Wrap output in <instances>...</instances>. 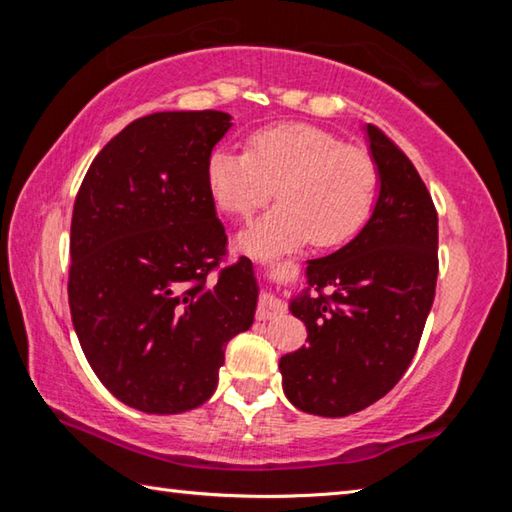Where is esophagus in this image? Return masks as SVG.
<instances>
[{
	"label": "esophagus",
	"mask_w": 512,
	"mask_h": 512,
	"mask_svg": "<svg viewBox=\"0 0 512 512\" xmlns=\"http://www.w3.org/2000/svg\"><path fill=\"white\" fill-rule=\"evenodd\" d=\"M284 314V307L280 305V300H275L271 293H264L257 302V320H273L277 316Z\"/></svg>",
	"instance_id": "obj_1"
}]
</instances>
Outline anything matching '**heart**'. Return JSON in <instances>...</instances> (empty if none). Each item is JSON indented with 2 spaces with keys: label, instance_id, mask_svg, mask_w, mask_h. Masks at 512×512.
Masks as SVG:
<instances>
[{
  "label": "heart",
  "instance_id": "heart-1",
  "mask_svg": "<svg viewBox=\"0 0 512 512\" xmlns=\"http://www.w3.org/2000/svg\"><path fill=\"white\" fill-rule=\"evenodd\" d=\"M248 149H216L207 187L216 207L235 219H248L280 187L282 203L241 237L250 253H282L309 239L318 248L339 246L366 225L379 185L366 149L311 124L262 128Z\"/></svg>",
  "mask_w": 512,
  "mask_h": 512
}]
</instances>
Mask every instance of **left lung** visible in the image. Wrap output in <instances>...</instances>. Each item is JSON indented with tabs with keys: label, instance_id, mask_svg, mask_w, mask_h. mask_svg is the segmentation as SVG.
Wrapping results in <instances>:
<instances>
[{
	"label": "left lung",
	"instance_id": "left-lung-1",
	"mask_svg": "<svg viewBox=\"0 0 512 512\" xmlns=\"http://www.w3.org/2000/svg\"><path fill=\"white\" fill-rule=\"evenodd\" d=\"M379 198L350 244L311 259L309 289L291 302L309 348L280 359L300 411L343 418L381 400L420 345L436 296L438 212L418 169L381 128H366Z\"/></svg>",
	"mask_w": 512,
	"mask_h": 512
}]
</instances>
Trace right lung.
Here are the masks:
<instances>
[{
  "label": "right lung",
  "mask_w": 512,
  "mask_h": 512,
  "mask_svg": "<svg viewBox=\"0 0 512 512\" xmlns=\"http://www.w3.org/2000/svg\"><path fill=\"white\" fill-rule=\"evenodd\" d=\"M228 112H153L112 137L74 201L67 296L85 359L144 413L207 402L225 345L253 325L250 259L228 264L207 160Z\"/></svg>",
  "instance_id": "add662e5"
}]
</instances>
